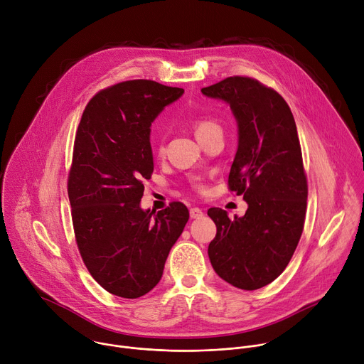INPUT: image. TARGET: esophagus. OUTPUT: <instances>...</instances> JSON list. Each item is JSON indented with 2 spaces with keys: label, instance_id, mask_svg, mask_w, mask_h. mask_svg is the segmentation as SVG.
I'll return each mask as SVG.
<instances>
[{
  "label": "esophagus",
  "instance_id": "1",
  "mask_svg": "<svg viewBox=\"0 0 364 364\" xmlns=\"http://www.w3.org/2000/svg\"><path fill=\"white\" fill-rule=\"evenodd\" d=\"M203 216V210L198 209V207H191L190 209V218L191 219H198Z\"/></svg>",
  "mask_w": 364,
  "mask_h": 364
}]
</instances>
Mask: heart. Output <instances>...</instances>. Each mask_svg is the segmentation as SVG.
I'll list each match as a JSON object with an SVG mask.
<instances>
[{
	"mask_svg": "<svg viewBox=\"0 0 364 364\" xmlns=\"http://www.w3.org/2000/svg\"><path fill=\"white\" fill-rule=\"evenodd\" d=\"M191 127H193L197 138H200V136L205 135L207 132H210V131L219 128L218 124H215L210 119H194L191 122ZM152 149H154V152L157 154V155H163L164 154V145H163V142L160 139H152ZM196 188L197 190H203V187L200 184H196Z\"/></svg>",
	"mask_w": 364,
	"mask_h": 364,
	"instance_id": "obj_1",
	"label": "heart"
}]
</instances>
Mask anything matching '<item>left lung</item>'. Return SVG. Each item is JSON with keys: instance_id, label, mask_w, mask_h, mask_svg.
Returning a JSON list of instances; mask_svg holds the SVG:
<instances>
[{"instance_id": "1", "label": "left lung", "mask_w": 364, "mask_h": 364, "mask_svg": "<svg viewBox=\"0 0 364 364\" xmlns=\"http://www.w3.org/2000/svg\"><path fill=\"white\" fill-rule=\"evenodd\" d=\"M201 92L226 100L237 121L228 184L249 205L235 219L219 207L207 212L218 228L210 262L230 285L259 289L284 272L304 230L308 184L296 125L285 99L253 77L230 76Z\"/></svg>"}]
</instances>
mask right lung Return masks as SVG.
Instances as JSON below:
<instances>
[{"instance_id": "obj_1", "label": "right lung", "mask_w": 364, "mask_h": 364, "mask_svg": "<svg viewBox=\"0 0 364 364\" xmlns=\"http://www.w3.org/2000/svg\"><path fill=\"white\" fill-rule=\"evenodd\" d=\"M184 93L154 80L99 90L79 122L68 194L82 261L93 279L122 298H139L163 277L170 249L188 220L181 201L155 213L139 207L154 161L151 122Z\"/></svg>"}]
</instances>
